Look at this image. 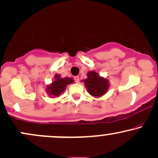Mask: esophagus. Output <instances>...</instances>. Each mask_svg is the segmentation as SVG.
<instances>
[{
    "instance_id": "1",
    "label": "esophagus",
    "mask_w": 158,
    "mask_h": 158,
    "mask_svg": "<svg viewBox=\"0 0 158 158\" xmlns=\"http://www.w3.org/2000/svg\"><path fill=\"white\" fill-rule=\"evenodd\" d=\"M74 80H75V81L77 83L79 82V77H78V76H77V77H74Z\"/></svg>"
}]
</instances>
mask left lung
Masks as SVG:
<instances>
[{
    "label": "left lung",
    "instance_id": "left-lung-1",
    "mask_svg": "<svg viewBox=\"0 0 158 158\" xmlns=\"http://www.w3.org/2000/svg\"><path fill=\"white\" fill-rule=\"evenodd\" d=\"M87 91L94 97H101L105 95L110 88L109 79L99 76L97 72L90 70L87 73V78L83 79Z\"/></svg>",
    "mask_w": 158,
    "mask_h": 158
}]
</instances>
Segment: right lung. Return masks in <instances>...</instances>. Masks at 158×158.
Returning a JSON list of instances; mask_svg holds the SVG:
<instances>
[{
	"mask_svg": "<svg viewBox=\"0 0 158 158\" xmlns=\"http://www.w3.org/2000/svg\"><path fill=\"white\" fill-rule=\"evenodd\" d=\"M74 82L73 78L61 77L60 74L54 76L52 82L46 85V93L50 98L59 97L64 92L68 85Z\"/></svg>",
	"mask_w": 158,
	"mask_h": 158,
	"instance_id": "right-lung-1",
	"label": "right lung"
}]
</instances>
